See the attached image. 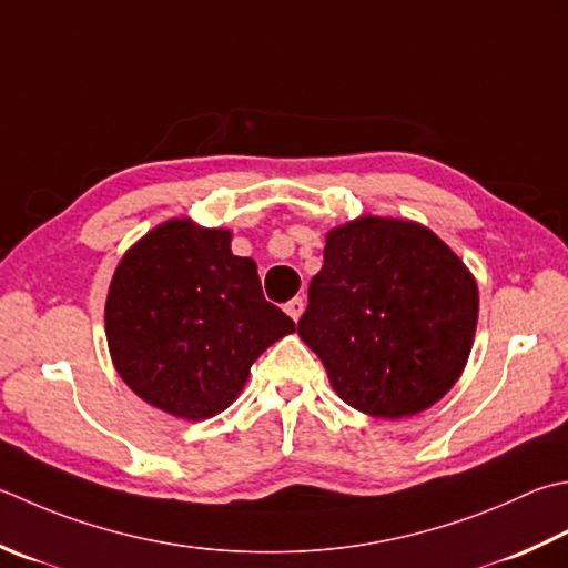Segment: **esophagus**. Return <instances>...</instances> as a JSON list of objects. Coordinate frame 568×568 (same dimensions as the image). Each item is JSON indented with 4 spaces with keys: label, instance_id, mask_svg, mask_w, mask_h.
I'll return each mask as SVG.
<instances>
[{
    "label": "esophagus",
    "instance_id": "34e87169",
    "mask_svg": "<svg viewBox=\"0 0 568 568\" xmlns=\"http://www.w3.org/2000/svg\"><path fill=\"white\" fill-rule=\"evenodd\" d=\"M285 313L291 315V317L297 322V320H300V315L305 313V300H303V297H293L291 303L285 305Z\"/></svg>",
    "mask_w": 568,
    "mask_h": 568
}]
</instances>
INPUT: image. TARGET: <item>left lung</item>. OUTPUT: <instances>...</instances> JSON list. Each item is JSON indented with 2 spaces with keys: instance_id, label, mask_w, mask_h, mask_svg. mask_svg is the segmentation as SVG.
<instances>
[{
  "instance_id": "obj_1",
  "label": "left lung",
  "mask_w": 568,
  "mask_h": 568,
  "mask_svg": "<svg viewBox=\"0 0 568 568\" xmlns=\"http://www.w3.org/2000/svg\"><path fill=\"white\" fill-rule=\"evenodd\" d=\"M477 310L475 275L448 243L416 221L364 214L327 233L297 335L344 404L396 420L460 379Z\"/></svg>"
}]
</instances>
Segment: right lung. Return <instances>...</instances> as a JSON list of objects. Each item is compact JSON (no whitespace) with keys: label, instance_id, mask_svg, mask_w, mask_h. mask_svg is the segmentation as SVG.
Masks as SVG:
<instances>
[{"label":"right lung","instance_id":"add662e5","mask_svg":"<svg viewBox=\"0 0 568 568\" xmlns=\"http://www.w3.org/2000/svg\"><path fill=\"white\" fill-rule=\"evenodd\" d=\"M295 332L263 297L258 265L231 251L229 229L170 219L132 243L110 281L105 337L120 379L174 418L226 410L251 364Z\"/></svg>","mask_w":568,"mask_h":568}]
</instances>
